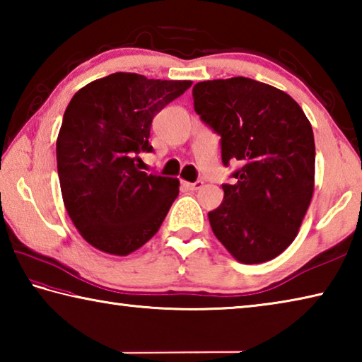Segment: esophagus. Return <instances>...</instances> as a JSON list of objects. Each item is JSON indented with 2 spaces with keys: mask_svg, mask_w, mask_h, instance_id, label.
Wrapping results in <instances>:
<instances>
[{
  "mask_svg": "<svg viewBox=\"0 0 362 362\" xmlns=\"http://www.w3.org/2000/svg\"><path fill=\"white\" fill-rule=\"evenodd\" d=\"M204 185V182H201V180H198V182H183V187H185L187 189H192V192H194V189H199L201 187Z\"/></svg>",
  "mask_w": 362,
  "mask_h": 362,
  "instance_id": "34e87169",
  "label": "esophagus"
}]
</instances>
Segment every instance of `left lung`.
<instances>
[{"label": "left lung", "mask_w": 362, "mask_h": 362, "mask_svg": "<svg viewBox=\"0 0 362 362\" xmlns=\"http://www.w3.org/2000/svg\"><path fill=\"white\" fill-rule=\"evenodd\" d=\"M196 113L222 140V161H238L236 182L209 212L214 235L238 262L278 257L296 240L315 189V137L284 90L235 76L198 83Z\"/></svg>", "instance_id": "left-lung-1"}]
</instances>
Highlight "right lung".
<instances>
[{"instance_id":"add662e5","label":"right lung","mask_w":362,"mask_h":362,"mask_svg":"<svg viewBox=\"0 0 362 362\" xmlns=\"http://www.w3.org/2000/svg\"><path fill=\"white\" fill-rule=\"evenodd\" d=\"M192 81L113 73L73 95L57 137L65 209L90 246L129 255L150 241L179 196V179L137 169L151 121Z\"/></svg>"}]
</instances>
